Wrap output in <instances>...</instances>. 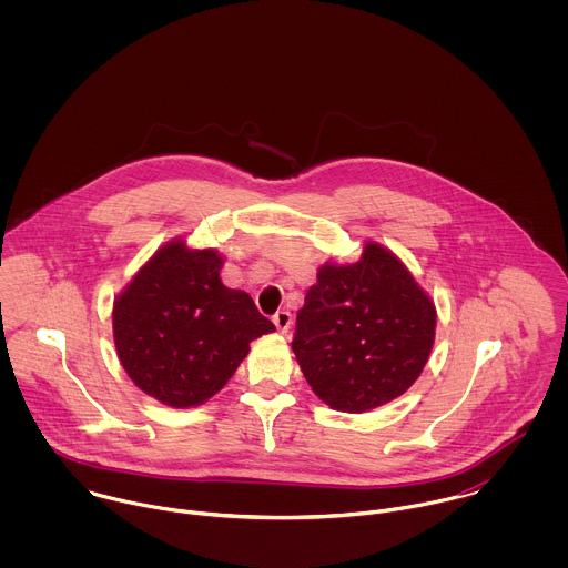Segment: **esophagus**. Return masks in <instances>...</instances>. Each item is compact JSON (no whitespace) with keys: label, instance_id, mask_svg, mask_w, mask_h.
Masks as SVG:
<instances>
[{"label":"esophagus","instance_id":"34e87169","mask_svg":"<svg viewBox=\"0 0 568 568\" xmlns=\"http://www.w3.org/2000/svg\"><path fill=\"white\" fill-rule=\"evenodd\" d=\"M273 324L277 327V332H288V327L293 324V317H291V313L288 311H280L275 317H273Z\"/></svg>","mask_w":568,"mask_h":568}]
</instances>
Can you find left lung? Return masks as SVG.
<instances>
[{"instance_id":"8db88e82","label":"left lung","mask_w":568,"mask_h":568,"mask_svg":"<svg viewBox=\"0 0 568 568\" xmlns=\"http://www.w3.org/2000/svg\"><path fill=\"white\" fill-rule=\"evenodd\" d=\"M435 324V304L405 262L369 241L356 262L320 268L291 347L320 400L365 413L396 400L419 378Z\"/></svg>"}]
</instances>
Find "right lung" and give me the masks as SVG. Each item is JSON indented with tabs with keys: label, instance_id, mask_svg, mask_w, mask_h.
Returning a JSON list of instances; mask_svg holds the SVG:
<instances>
[{
	"label": "right lung",
	"instance_id": "1",
	"mask_svg": "<svg viewBox=\"0 0 568 568\" xmlns=\"http://www.w3.org/2000/svg\"><path fill=\"white\" fill-rule=\"evenodd\" d=\"M223 255L174 239L113 302V341L129 378L172 408L207 403L248 343L275 329L253 300L221 280Z\"/></svg>",
	"mask_w": 568,
	"mask_h": 568
}]
</instances>
